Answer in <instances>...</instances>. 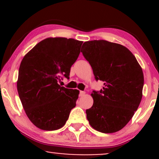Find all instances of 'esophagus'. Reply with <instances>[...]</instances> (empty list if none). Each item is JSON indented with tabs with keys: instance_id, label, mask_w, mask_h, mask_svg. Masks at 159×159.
Listing matches in <instances>:
<instances>
[{
	"instance_id": "1",
	"label": "esophagus",
	"mask_w": 159,
	"mask_h": 159,
	"mask_svg": "<svg viewBox=\"0 0 159 159\" xmlns=\"http://www.w3.org/2000/svg\"><path fill=\"white\" fill-rule=\"evenodd\" d=\"M86 93L84 91H80V96H84L85 95Z\"/></svg>"
}]
</instances>
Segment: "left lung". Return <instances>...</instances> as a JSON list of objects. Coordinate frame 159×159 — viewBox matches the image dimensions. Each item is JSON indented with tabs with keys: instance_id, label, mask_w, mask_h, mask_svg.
Masks as SVG:
<instances>
[{
	"instance_id": "left-lung-1",
	"label": "left lung",
	"mask_w": 159,
	"mask_h": 159,
	"mask_svg": "<svg viewBox=\"0 0 159 159\" xmlns=\"http://www.w3.org/2000/svg\"><path fill=\"white\" fill-rule=\"evenodd\" d=\"M82 47L96 80L104 82L102 90L91 93L93 105L86 111L89 123L98 132H118L130 121L141 101V66L134 54L118 43L93 40Z\"/></svg>"
}]
</instances>
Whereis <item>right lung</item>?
<instances>
[{"label":"right lung","instance_id":"obj_1","mask_svg":"<svg viewBox=\"0 0 159 159\" xmlns=\"http://www.w3.org/2000/svg\"><path fill=\"white\" fill-rule=\"evenodd\" d=\"M83 42L49 37L37 43L23 57L17 90L27 117L42 130L61 129L75 107L79 90L59 85L69 78L70 68L80 54Z\"/></svg>","mask_w":159,"mask_h":159}]
</instances>
